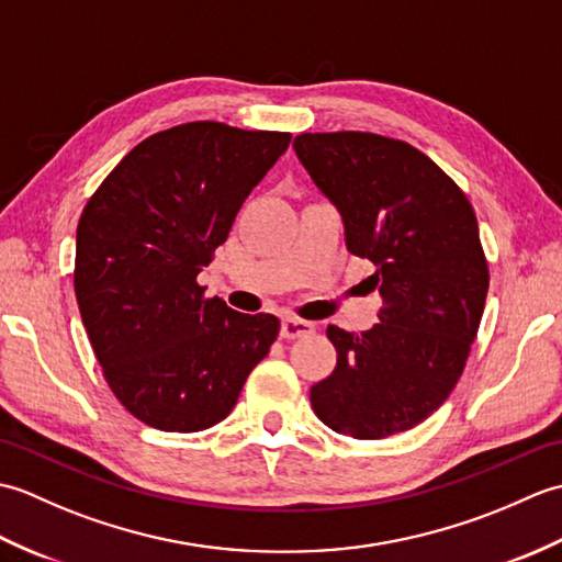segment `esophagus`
Listing matches in <instances>:
<instances>
[{
	"mask_svg": "<svg viewBox=\"0 0 562 562\" xmlns=\"http://www.w3.org/2000/svg\"><path fill=\"white\" fill-rule=\"evenodd\" d=\"M308 333H314V324H312V321H304V318H284V321H282L280 336H282L284 340L306 338Z\"/></svg>",
	"mask_w": 562,
	"mask_h": 562,
	"instance_id": "esophagus-1",
	"label": "esophagus"
}]
</instances>
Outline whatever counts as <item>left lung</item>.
<instances>
[{"label": "left lung", "mask_w": 562, "mask_h": 562, "mask_svg": "<svg viewBox=\"0 0 562 562\" xmlns=\"http://www.w3.org/2000/svg\"><path fill=\"white\" fill-rule=\"evenodd\" d=\"M294 151L338 207L345 244L374 262L379 324L328 326L336 369L312 386L333 432L384 439L427 420L469 360L491 274L463 190L408 142L374 133H302Z\"/></svg>", "instance_id": "obj_1"}]
</instances>
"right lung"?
<instances>
[{"label":"right lung","instance_id":"1","mask_svg":"<svg viewBox=\"0 0 562 562\" xmlns=\"http://www.w3.org/2000/svg\"><path fill=\"white\" fill-rule=\"evenodd\" d=\"M290 133L214 121L142 139L77 226L75 292L103 376L127 413L164 432L224 420L280 333L272 314L205 300L210 266Z\"/></svg>","mask_w":562,"mask_h":562}]
</instances>
